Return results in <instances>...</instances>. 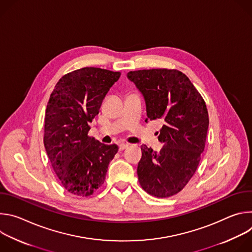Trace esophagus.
Listing matches in <instances>:
<instances>
[{
	"label": "esophagus",
	"mask_w": 252,
	"mask_h": 252,
	"mask_svg": "<svg viewBox=\"0 0 252 252\" xmlns=\"http://www.w3.org/2000/svg\"><path fill=\"white\" fill-rule=\"evenodd\" d=\"M127 147H128V143H120V145H119L120 151H124V150L126 149Z\"/></svg>",
	"instance_id": "1"
}]
</instances>
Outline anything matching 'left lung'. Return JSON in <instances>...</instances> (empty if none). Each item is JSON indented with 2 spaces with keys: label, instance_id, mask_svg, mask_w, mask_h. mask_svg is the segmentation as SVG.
Returning a JSON list of instances; mask_svg holds the SVG:
<instances>
[{
  "label": "left lung",
  "instance_id": "obj_1",
  "mask_svg": "<svg viewBox=\"0 0 252 252\" xmlns=\"http://www.w3.org/2000/svg\"><path fill=\"white\" fill-rule=\"evenodd\" d=\"M126 77L145 98L146 123H162L158 135L162 149L158 153L141 146L138 182L152 195L172 196L187 186L200 161L209 125L206 104L179 70L141 69Z\"/></svg>",
  "mask_w": 252,
  "mask_h": 252
}]
</instances>
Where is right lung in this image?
<instances>
[{
  "instance_id": "right-lung-1",
  "label": "right lung",
  "mask_w": 252,
  "mask_h": 252,
  "mask_svg": "<svg viewBox=\"0 0 252 252\" xmlns=\"http://www.w3.org/2000/svg\"><path fill=\"white\" fill-rule=\"evenodd\" d=\"M121 77L119 71L83 67L64 75L51 94L44 145L52 166L69 193L89 196L103 184L107 166L119 151L89 136V123Z\"/></svg>"
}]
</instances>
